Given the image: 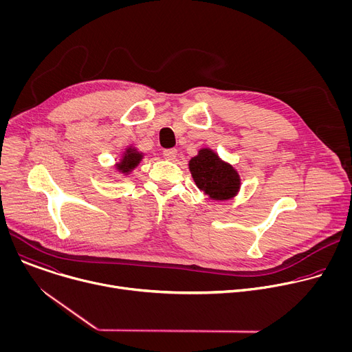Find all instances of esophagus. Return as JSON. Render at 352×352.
I'll return each instance as SVG.
<instances>
[{"instance_id":"34e87169","label":"esophagus","mask_w":352,"mask_h":352,"mask_svg":"<svg viewBox=\"0 0 352 352\" xmlns=\"http://www.w3.org/2000/svg\"><path fill=\"white\" fill-rule=\"evenodd\" d=\"M163 156L167 160H174L177 157V148H166L163 152Z\"/></svg>"}]
</instances>
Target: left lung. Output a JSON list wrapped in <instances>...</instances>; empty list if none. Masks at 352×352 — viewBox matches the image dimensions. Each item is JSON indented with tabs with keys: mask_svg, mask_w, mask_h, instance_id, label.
I'll return each mask as SVG.
<instances>
[{
	"mask_svg": "<svg viewBox=\"0 0 352 352\" xmlns=\"http://www.w3.org/2000/svg\"><path fill=\"white\" fill-rule=\"evenodd\" d=\"M189 170L197 188L213 200L231 199L239 190L238 173L210 148H200L190 159Z\"/></svg>",
	"mask_w": 352,
	"mask_h": 352,
	"instance_id": "left-lung-1",
	"label": "left lung"
}]
</instances>
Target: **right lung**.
<instances>
[{"mask_svg": "<svg viewBox=\"0 0 352 352\" xmlns=\"http://www.w3.org/2000/svg\"><path fill=\"white\" fill-rule=\"evenodd\" d=\"M142 157H143V155L139 153L136 148L128 147L126 152L124 153V156L121 159V163L117 164V170L124 174H129L140 163Z\"/></svg>", "mask_w": 352, "mask_h": 352, "instance_id": "right-lung-1", "label": "right lung"}]
</instances>
